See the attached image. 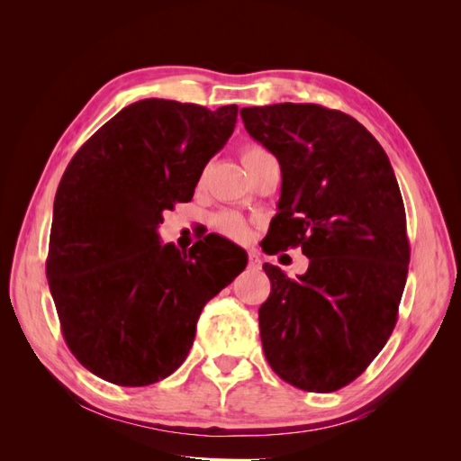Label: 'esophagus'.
Segmentation results:
<instances>
[{"label": "esophagus", "mask_w": 461, "mask_h": 461, "mask_svg": "<svg viewBox=\"0 0 461 461\" xmlns=\"http://www.w3.org/2000/svg\"><path fill=\"white\" fill-rule=\"evenodd\" d=\"M248 265L252 269H261V258H259V252H256V249H249V252H248Z\"/></svg>", "instance_id": "esophagus-1"}]
</instances>
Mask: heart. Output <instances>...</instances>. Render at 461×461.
I'll return each instance as SVG.
<instances>
[{
	"label": "heart",
	"mask_w": 461,
	"mask_h": 461,
	"mask_svg": "<svg viewBox=\"0 0 461 461\" xmlns=\"http://www.w3.org/2000/svg\"><path fill=\"white\" fill-rule=\"evenodd\" d=\"M263 153H267V151H265L263 148H258V146H249V148L244 149L242 159L246 163L249 159L263 156ZM215 229L221 234L229 236V239H232V240H244V239H248V230H249L248 229V221L242 215L234 213V212H222V213H219L215 217Z\"/></svg>",
	"instance_id": "heart-1"
}]
</instances>
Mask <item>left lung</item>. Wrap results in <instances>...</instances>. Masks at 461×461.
Here are the masks:
<instances>
[{"label": "left lung", "mask_w": 461, "mask_h": 461, "mask_svg": "<svg viewBox=\"0 0 461 461\" xmlns=\"http://www.w3.org/2000/svg\"><path fill=\"white\" fill-rule=\"evenodd\" d=\"M240 117L283 173L263 252L302 246L310 258L298 278L263 265L265 357L292 386L334 393L367 369L396 325L410 263L398 180L381 144L342 111L275 104Z\"/></svg>", "instance_id": "8db88e82"}]
</instances>
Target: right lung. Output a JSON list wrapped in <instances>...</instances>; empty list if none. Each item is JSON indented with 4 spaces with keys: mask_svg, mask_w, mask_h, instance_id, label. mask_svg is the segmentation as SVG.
<instances>
[{
    "mask_svg": "<svg viewBox=\"0 0 461 461\" xmlns=\"http://www.w3.org/2000/svg\"><path fill=\"white\" fill-rule=\"evenodd\" d=\"M239 107L173 100L121 109L67 165L53 202L48 283L68 350L121 386L175 373L203 305L246 267L215 234L188 254L161 244L165 209L190 202L230 138Z\"/></svg>",
    "mask_w": 461,
    "mask_h": 461,
    "instance_id": "add662e5",
    "label": "right lung"
}]
</instances>
